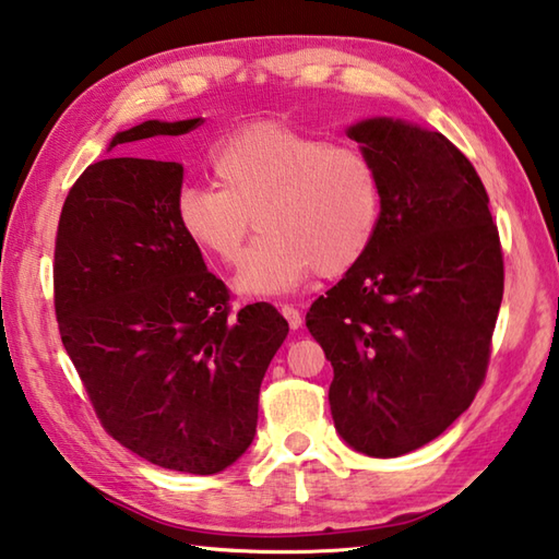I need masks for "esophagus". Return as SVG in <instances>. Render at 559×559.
Instances as JSON below:
<instances>
[{"mask_svg": "<svg viewBox=\"0 0 559 559\" xmlns=\"http://www.w3.org/2000/svg\"><path fill=\"white\" fill-rule=\"evenodd\" d=\"M278 310H281V314L286 317V322H288V326L290 330H298V326L302 324V314L293 308V305H288V302H283V305H278Z\"/></svg>", "mask_w": 559, "mask_h": 559, "instance_id": "1", "label": "esophagus"}]
</instances>
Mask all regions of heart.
<instances>
[{
  "label": "heart",
  "instance_id": "obj_1",
  "mask_svg": "<svg viewBox=\"0 0 559 559\" xmlns=\"http://www.w3.org/2000/svg\"><path fill=\"white\" fill-rule=\"evenodd\" d=\"M207 164L217 186H183L174 213L181 233L225 266L242 261L257 221L264 235L235 281L239 293H290L317 271L338 276L376 242L382 191L364 150L266 120L217 140Z\"/></svg>",
  "mask_w": 559,
  "mask_h": 559
}]
</instances>
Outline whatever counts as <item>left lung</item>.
<instances>
[{
	"label": "left lung",
	"mask_w": 559,
	"mask_h": 559,
	"mask_svg": "<svg viewBox=\"0 0 559 559\" xmlns=\"http://www.w3.org/2000/svg\"><path fill=\"white\" fill-rule=\"evenodd\" d=\"M373 159V247L305 317L334 368L332 419L358 453L397 457L433 441L485 382L504 257L489 195L445 135L402 118L346 130Z\"/></svg>",
	"instance_id": "1"
}]
</instances>
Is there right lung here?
<instances>
[{"label": "right lung", "mask_w": 559, "mask_h": 559, "mask_svg": "<svg viewBox=\"0 0 559 559\" xmlns=\"http://www.w3.org/2000/svg\"><path fill=\"white\" fill-rule=\"evenodd\" d=\"M199 123L145 120L111 147ZM181 183L179 162L84 169L55 237V314L104 429L152 465L215 475L254 441L259 388L288 322L269 302L233 314L225 283L177 223Z\"/></svg>", "instance_id": "1"}]
</instances>
